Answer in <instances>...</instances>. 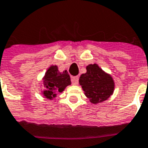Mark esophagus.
<instances>
[{"label":"esophagus","mask_w":148,"mask_h":148,"mask_svg":"<svg viewBox=\"0 0 148 148\" xmlns=\"http://www.w3.org/2000/svg\"><path fill=\"white\" fill-rule=\"evenodd\" d=\"M78 80H79V77L78 76H74V77H71V82L74 85H77L78 84Z\"/></svg>","instance_id":"obj_1"}]
</instances>
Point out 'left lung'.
Returning <instances> with one entry per match:
<instances>
[{"label": "left lung", "mask_w": 148, "mask_h": 148, "mask_svg": "<svg viewBox=\"0 0 148 148\" xmlns=\"http://www.w3.org/2000/svg\"><path fill=\"white\" fill-rule=\"evenodd\" d=\"M86 71L79 78V84L86 96L93 104L108 99L114 90V82L111 76L106 74L97 64L87 66Z\"/></svg>", "instance_id": "obj_1"}]
</instances>
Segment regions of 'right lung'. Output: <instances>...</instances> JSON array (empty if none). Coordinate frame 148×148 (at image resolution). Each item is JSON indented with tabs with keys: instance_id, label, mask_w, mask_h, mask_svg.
Listing matches in <instances>:
<instances>
[{
	"instance_id": "add662e5",
	"label": "right lung",
	"mask_w": 148,
	"mask_h": 148,
	"mask_svg": "<svg viewBox=\"0 0 148 148\" xmlns=\"http://www.w3.org/2000/svg\"><path fill=\"white\" fill-rule=\"evenodd\" d=\"M69 85H71V77L67 71L60 73L56 66H52L43 77V86L45 88L43 95L48 99H52L56 96L57 92H62Z\"/></svg>"
}]
</instances>
